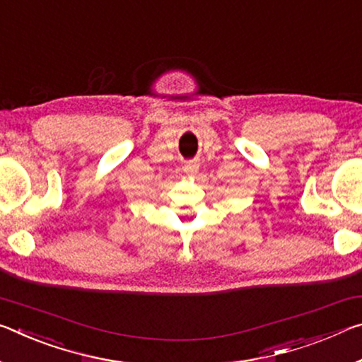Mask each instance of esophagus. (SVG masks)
<instances>
[{
    "instance_id": "1",
    "label": "esophagus",
    "mask_w": 362,
    "mask_h": 362,
    "mask_svg": "<svg viewBox=\"0 0 362 362\" xmlns=\"http://www.w3.org/2000/svg\"><path fill=\"white\" fill-rule=\"evenodd\" d=\"M198 169H199V164L197 163V160H188V163L185 164V172H187L188 177L197 175Z\"/></svg>"
}]
</instances>
